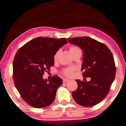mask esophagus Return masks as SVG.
I'll return each mask as SVG.
<instances>
[{
  "label": "esophagus",
  "instance_id": "obj_1",
  "mask_svg": "<svg viewBox=\"0 0 126 126\" xmlns=\"http://www.w3.org/2000/svg\"><path fill=\"white\" fill-rule=\"evenodd\" d=\"M69 81V80L68 79H66V78H64L63 79V82L64 83H65V82H68V81Z\"/></svg>",
  "mask_w": 126,
  "mask_h": 126
}]
</instances>
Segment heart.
<instances>
[{"mask_svg": "<svg viewBox=\"0 0 126 126\" xmlns=\"http://www.w3.org/2000/svg\"><path fill=\"white\" fill-rule=\"evenodd\" d=\"M81 50H80L79 48L77 47H70V49H69V51H70V52L71 54V55L73 54V53H75L76 52L78 51ZM58 53L59 51L56 52L55 53V54L53 56V59H54V60H56L57 59L58 57ZM75 70V68L74 67H68V68H64L62 70V74L66 76V77H70L72 76L74 74V72Z\"/></svg>", "mask_w": 126, "mask_h": 126, "instance_id": "heart-1", "label": "heart"}]
</instances>
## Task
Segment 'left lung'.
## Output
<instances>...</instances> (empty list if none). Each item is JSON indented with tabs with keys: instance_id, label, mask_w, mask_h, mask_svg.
Wrapping results in <instances>:
<instances>
[{
	"instance_id": "obj_1",
	"label": "left lung",
	"mask_w": 126,
	"mask_h": 126,
	"mask_svg": "<svg viewBox=\"0 0 126 126\" xmlns=\"http://www.w3.org/2000/svg\"><path fill=\"white\" fill-rule=\"evenodd\" d=\"M83 50L82 75L89 82L76 79L77 89L72 93L75 101L84 107H92L106 97L115 79L116 66L110 50L102 43L88 37L68 38Z\"/></svg>"
}]
</instances>
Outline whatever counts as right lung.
I'll list each match as a JSON object with an SVG mask.
<instances>
[{
	"instance_id": "obj_1",
	"label": "right lung",
	"mask_w": 126,
	"mask_h": 126,
	"mask_svg": "<svg viewBox=\"0 0 126 126\" xmlns=\"http://www.w3.org/2000/svg\"><path fill=\"white\" fill-rule=\"evenodd\" d=\"M68 43L64 38L37 37L26 43L16 53L13 62V79L21 97L34 108H44L55 99L62 79L57 75L48 81L44 71L54 65L53 56Z\"/></svg>"
}]
</instances>
